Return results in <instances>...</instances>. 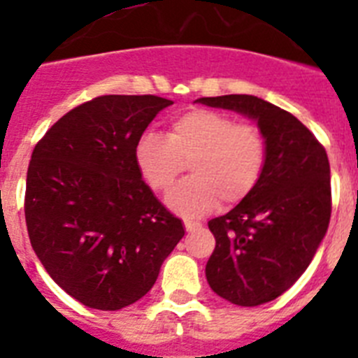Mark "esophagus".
Here are the masks:
<instances>
[{"label": "esophagus", "mask_w": 358, "mask_h": 358, "mask_svg": "<svg viewBox=\"0 0 358 358\" xmlns=\"http://www.w3.org/2000/svg\"><path fill=\"white\" fill-rule=\"evenodd\" d=\"M185 227H186V233H194V231L201 229V224L189 222V220H185Z\"/></svg>", "instance_id": "1"}]
</instances>
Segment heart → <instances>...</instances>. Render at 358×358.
I'll use <instances>...</instances> for the list:
<instances>
[{
    "instance_id": "obj_1",
    "label": "heart",
    "mask_w": 358,
    "mask_h": 358,
    "mask_svg": "<svg viewBox=\"0 0 358 358\" xmlns=\"http://www.w3.org/2000/svg\"><path fill=\"white\" fill-rule=\"evenodd\" d=\"M136 166L152 189L164 192L189 163V179L169 192L173 213L199 218L222 199L243 201L256 188L267 161V143L252 125H236L231 116L194 109L177 116L166 132H145L134 148Z\"/></svg>"
}]
</instances>
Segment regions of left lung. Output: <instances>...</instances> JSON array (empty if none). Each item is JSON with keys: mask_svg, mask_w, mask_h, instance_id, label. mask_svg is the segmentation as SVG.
Here are the masks:
<instances>
[{"mask_svg": "<svg viewBox=\"0 0 358 358\" xmlns=\"http://www.w3.org/2000/svg\"><path fill=\"white\" fill-rule=\"evenodd\" d=\"M195 102L255 120L267 143L260 181L231 211L211 218L206 280L233 305L258 306L294 285L327 235L331 213L327 150L296 116L252 94Z\"/></svg>", "mask_w": 358, "mask_h": 358, "instance_id": "8db88e82", "label": "left lung"}]
</instances>
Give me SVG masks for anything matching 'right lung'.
<instances>
[{
  "label": "right lung",
  "instance_id": "add662e5",
  "mask_svg": "<svg viewBox=\"0 0 358 358\" xmlns=\"http://www.w3.org/2000/svg\"><path fill=\"white\" fill-rule=\"evenodd\" d=\"M172 103L154 94L98 96L62 116L31 152V248L57 285L90 308L141 299L185 236L134 159L148 123Z\"/></svg>",
  "mask_w": 358,
  "mask_h": 358
}]
</instances>
